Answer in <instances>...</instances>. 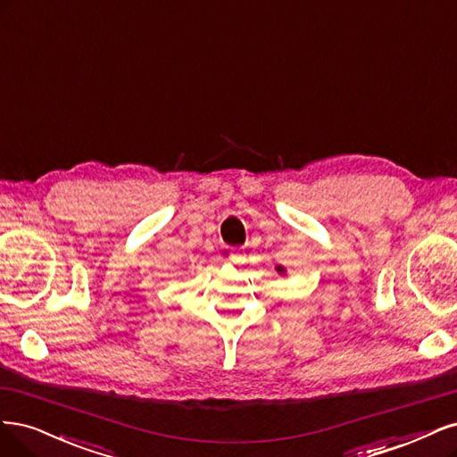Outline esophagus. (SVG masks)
<instances>
[{
	"instance_id": "esophagus-1",
	"label": "esophagus",
	"mask_w": 457,
	"mask_h": 457,
	"mask_svg": "<svg viewBox=\"0 0 457 457\" xmlns=\"http://www.w3.org/2000/svg\"><path fill=\"white\" fill-rule=\"evenodd\" d=\"M229 258H231V262H235V263H241V262H245V248H241V246H237V248H231V254H229Z\"/></svg>"
}]
</instances>
